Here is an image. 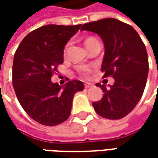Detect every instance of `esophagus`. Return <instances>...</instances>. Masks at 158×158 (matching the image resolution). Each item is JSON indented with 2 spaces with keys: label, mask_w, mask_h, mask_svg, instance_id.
<instances>
[{
  "label": "esophagus",
  "mask_w": 158,
  "mask_h": 158,
  "mask_svg": "<svg viewBox=\"0 0 158 158\" xmlns=\"http://www.w3.org/2000/svg\"><path fill=\"white\" fill-rule=\"evenodd\" d=\"M92 86H93V84L90 83V82H85V83H84V87L86 89L90 88V87H92Z\"/></svg>",
  "instance_id": "1"
}]
</instances>
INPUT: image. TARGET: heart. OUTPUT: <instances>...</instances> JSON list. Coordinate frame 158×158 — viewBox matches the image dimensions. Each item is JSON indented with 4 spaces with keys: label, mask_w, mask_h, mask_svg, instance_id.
Wrapping results in <instances>:
<instances>
[{
    "label": "heart",
    "mask_w": 158,
    "mask_h": 158,
    "mask_svg": "<svg viewBox=\"0 0 158 158\" xmlns=\"http://www.w3.org/2000/svg\"><path fill=\"white\" fill-rule=\"evenodd\" d=\"M96 39H94V38H88V39H86V40H85V42H84V44H85V46H87L88 44H89L90 42H92L93 40H95Z\"/></svg>",
    "instance_id": "1"
}]
</instances>
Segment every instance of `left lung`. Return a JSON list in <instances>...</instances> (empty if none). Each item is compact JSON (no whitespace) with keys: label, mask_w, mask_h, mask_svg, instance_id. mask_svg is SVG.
Returning <instances> with one entry per match:
<instances>
[{"label":"left lung","mask_w":158,"mask_h":158,"mask_svg":"<svg viewBox=\"0 0 158 158\" xmlns=\"http://www.w3.org/2000/svg\"><path fill=\"white\" fill-rule=\"evenodd\" d=\"M81 31L98 34L105 46L101 67L104 77L112 76L114 83H97L105 94L92 106L96 112L110 119L124 118L143 94L149 72L145 45L134 28L114 18H104L82 25Z\"/></svg>","instance_id":"left-lung-1"}]
</instances>
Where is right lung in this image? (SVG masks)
<instances>
[{
	"mask_svg": "<svg viewBox=\"0 0 158 158\" xmlns=\"http://www.w3.org/2000/svg\"><path fill=\"white\" fill-rule=\"evenodd\" d=\"M81 26H42L28 34L15 51L12 69L15 95L28 115L40 124L56 126L67 120L74 95L84 89L78 80L62 86L51 81L63 62L66 44Z\"/></svg>",
	"mask_w": 158,
	"mask_h": 158,
	"instance_id": "obj_1",
	"label": "right lung"
}]
</instances>
